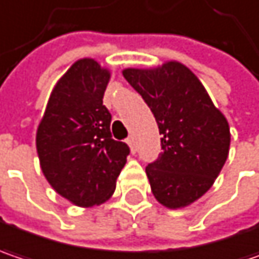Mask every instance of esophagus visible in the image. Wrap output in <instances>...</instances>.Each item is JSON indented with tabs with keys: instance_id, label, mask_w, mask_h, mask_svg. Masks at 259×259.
I'll return each instance as SVG.
<instances>
[{
	"instance_id": "34e87169",
	"label": "esophagus",
	"mask_w": 259,
	"mask_h": 259,
	"mask_svg": "<svg viewBox=\"0 0 259 259\" xmlns=\"http://www.w3.org/2000/svg\"><path fill=\"white\" fill-rule=\"evenodd\" d=\"M126 142H127V145L130 146V151H132V154H135V152H136V145H135V139H133V138L130 136V138H127V141H126Z\"/></svg>"
}]
</instances>
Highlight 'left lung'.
I'll return each instance as SVG.
<instances>
[{"instance_id":"8db88e82","label":"left lung","mask_w":259,"mask_h":259,"mask_svg":"<svg viewBox=\"0 0 259 259\" xmlns=\"http://www.w3.org/2000/svg\"><path fill=\"white\" fill-rule=\"evenodd\" d=\"M157 120L162 152L148 164L151 190L161 205L179 209L214 185L229 157L230 127L204 84L185 64L165 61L149 69H124Z\"/></svg>"}]
</instances>
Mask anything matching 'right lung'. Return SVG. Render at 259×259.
I'll return each instance as SVG.
<instances>
[{
    "label": "right lung",
    "instance_id": "right-lung-1",
    "mask_svg": "<svg viewBox=\"0 0 259 259\" xmlns=\"http://www.w3.org/2000/svg\"><path fill=\"white\" fill-rule=\"evenodd\" d=\"M111 73L80 58L54 86L36 130L40 170L53 189L82 208L101 205L115 190L129 146L111 138L102 105Z\"/></svg>",
    "mask_w": 259,
    "mask_h": 259
}]
</instances>
